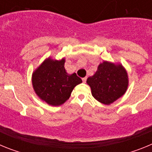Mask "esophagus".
<instances>
[{
    "mask_svg": "<svg viewBox=\"0 0 152 152\" xmlns=\"http://www.w3.org/2000/svg\"><path fill=\"white\" fill-rule=\"evenodd\" d=\"M82 80H83V82H84V83H85L86 82V81H87V77H83V78H82Z\"/></svg>",
    "mask_w": 152,
    "mask_h": 152,
    "instance_id": "34e87169",
    "label": "esophagus"
}]
</instances>
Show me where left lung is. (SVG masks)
Returning a JSON list of instances; mask_svg holds the SVG:
<instances>
[{
  "label": "left lung",
  "instance_id": "1",
  "mask_svg": "<svg viewBox=\"0 0 152 152\" xmlns=\"http://www.w3.org/2000/svg\"><path fill=\"white\" fill-rule=\"evenodd\" d=\"M87 83L93 96L103 104H110L126 93L129 80L127 72L121 64L103 61Z\"/></svg>",
  "mask_w": 152,
  "mask_h": 152
}]
</instances>
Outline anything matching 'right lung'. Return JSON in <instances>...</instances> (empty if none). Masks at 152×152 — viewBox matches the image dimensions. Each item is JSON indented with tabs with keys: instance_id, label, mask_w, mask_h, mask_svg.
<instances>
[{
	"instance_id": "right-lung-1",
	"label": "right lung",
	"mask_w": 152,
	"mask_h": 152,
	"mask_svg": "<svg viewBox=\"0 0 152 152\" xmlns=\"http://www.w3.org/2000/svg\"><path fill=\"white\" fill-rule=\"evenodd\" d=\"M65 60L48 58L33 72V89L40 99L52 106H60L68 100L74 88L82 82L75 73L68 75Z\"/></svg>"
}]
</instances>
